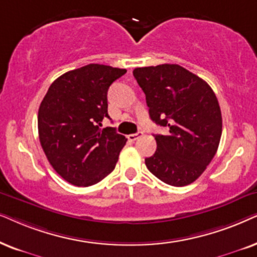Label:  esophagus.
<instances>
[{
  "mask_svg": "<svg viewBox=\"0 0 257 257\" xmlns=\"http://www.w3.org/2000/svg\"><path fill=\"white\" fill-rule=\"evenodd\" d=\"M142 135H143L142 132L136 133V134H131V135H128V140L129 141H136V140H138L139 138H141Z\"/></svg>",
  "mask_w": 257,
  "mask_h": 257,
  "instance_id": "obj_1",
  "label": "esophagus"
}]
</instances>
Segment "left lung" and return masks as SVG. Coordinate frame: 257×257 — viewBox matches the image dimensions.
Listing matches in <instances>:
<instances>
[{"mask_svg": "<svg viewBox=\"0 0 257 257\" xmlns=\"http://www.w3.org/2000/svg\"><path fill=\"white\" fill-rule=\"evenodd\" d=\"M134 77L146 94L149 116L167 126V135H154L156 152L147 157L153 175L174 187L193 183L217 152L222 115L210 85L179 64L135 68Z\"/></svg>", "mask_w": 257, "mask_h": 257, "instance_id": "1", "label": "left lung"}]
</instances>
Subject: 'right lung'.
Here are the masks:
<instances>
[{
	"label": "right lung",
	"instance_id": "obj_1",
	"mask_svg": "<svg viewBox=\"0 0 257 257\" xmlns=\"http://www.w3.org/2000/svg\"><path fill=\"white\" fill-rule=\"evenodd\" d=\"M125 69L91 63L56 78L37 116L41 146L51 167L74 186L96 184L115 169L126 139L101 129L108 115V89Z\"/></svg>",
	"mask_w": 257,
	"mask_h": 257
}]
</instances>
